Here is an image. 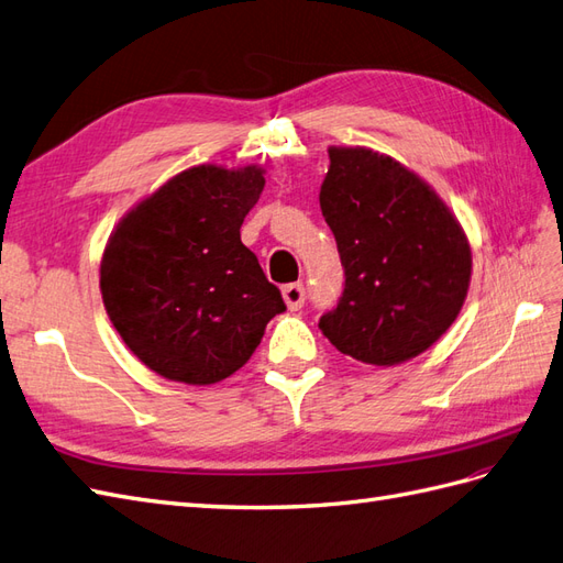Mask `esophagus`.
<instances>
[{
    "instance_id": "1",
    "label": "esophagus",
    "mask_w": 563,
    "mask_h": 563,
    "mask_svg": "<svg viewBox=\"0 0 563 563\" xmlns=\"http://www.w3.org/2000/svg\"><path fill=\"white\" fill-rule=\"evenodd\" d=\"M283 299H285V305L290 307L292 311L301 309V307H305V299H307L305 285H299V283H290V285H285V287H283Z\"/></svg>"
}]
</instances>
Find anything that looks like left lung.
Returning a JSON list of instances; mask_svg holds the SVG:
<instances>
[{"label": "left lung", "mask_w": 563, "mask_h": 563, "mask_svg": "<svg viewBox=\"0 0 563 563\" xmlns=\"http://www.w3.org/2000/svg\"><path fill=\"white\" fill-rule=\"evenodd\" d=\"M321 211L344 268L321 333L356 362L395 366L454 323L471 283V247L452 211L395 158L330 147Z\"/></svg>", "instance_id": "1"}]
</instances>
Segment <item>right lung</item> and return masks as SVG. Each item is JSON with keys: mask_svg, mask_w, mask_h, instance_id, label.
<instances>
[{"mask_svg": "<svg viewBox=\"0 0 563 563\" xmlns=\"http://www.w3.org/2000/svg\"><path fill=\"white\" fill-rule=\"evenodd\" d=\"M264 170L195 166L178 173L113 230L99 287L113 328L144 366L211 385L250 362L280 290L240 240Z\"/></svg>", "mask_w": 563, "mask_h": 563, "instance_id": "right-lung-1", "label": "right lung"}]
</instances>
